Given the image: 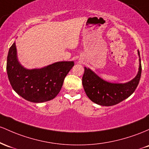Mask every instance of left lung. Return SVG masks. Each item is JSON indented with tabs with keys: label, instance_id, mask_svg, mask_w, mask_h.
I'll use <instances>...</instances> for the list:
<instances>
[{
	"label": "left lung",
	"instance_id": "obj_1",
	"mask_svg": "<svg viewBox=\"0 0 149 149\" xmlns=\"http://www.w3.org/2000/svg\"><path fill=\"white\" fill-rule=\"evenodd\" d=\"M138 53L139 56V52ZM141 74V65L140 63L138 74L134 79L127 83L112 84L101 79L91 70L84 68L82 77L83 87L90 100L96 104L103 106H114L132 94L137 87Z\"/></svg>",
	"mask_w": 149,
	"mask_h": 149
}]
</instances>
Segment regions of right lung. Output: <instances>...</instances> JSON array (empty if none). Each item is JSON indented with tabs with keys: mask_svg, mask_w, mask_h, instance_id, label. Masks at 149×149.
I'll return each mask as SVG.
<instances>
[{
	"mask_svg": "<svg viewBox=\"0 0 149 149\" xmlns=\"http://www.w3.org/2000/svg\"><path fill=\"white\" fill-rule=\"evenodd\" d=\"M74 65L73 62H58L41 69L26 70L17 61L14 43L9 49L6 69L10 83L17 94L28 101L42 103L58 94Z\"/></svg>",
	"mask_w": 149,
	"mask_h": 149,
	"instance_id": "1",
	"label": "right lung"
}]
</instances>
